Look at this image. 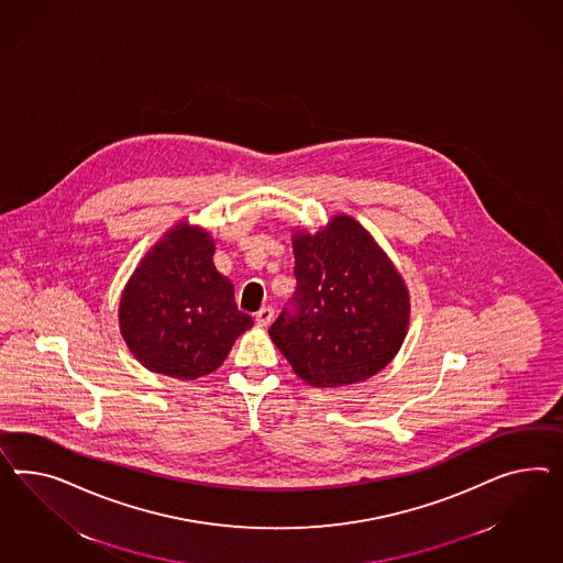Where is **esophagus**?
<instances>
[{"instance_id": "1", "label": "esophagus", "mask_w": 563, "mask_h": 563, "mask_svg": "<svg viewBox=\"0 0 563 563\" xmlns=\"http://www.w3.org/2000/svg\"><path fill=\"white\" fill-rule=\"evenodd\" d=\"M274 320V309L273 307H262L258 313H256V323H258L260 328H266L271 321Z\"/></svg>"}]
</instances>
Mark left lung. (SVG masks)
<instances>
[{
  "instance_id": "obj_1",
  "label": "left lung",
  "mask_w": 563,
  "mask_h": 563,
  "mask_svg": "<svg viewBox=\"0 0 563 563\" xmlns=\"http://www.w3.org/2000/svg\"><path fill=\"white\" fill-rule=\"evenodd\" d=\"M292 311L271 328L274 346L313 387L377 375L396 358L410 325V290L379 243L354 217L292 233Z\"/></svg>"
}]
</instances>
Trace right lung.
I'll return each mask as SVG.
<instances>
[{
  "label": "right lung",
  "instance_id": "add662e5",
  "mask_svg": "<svg viewBox=\"0 0 563 563\" xmlns=\"http://www.w3.org/2000/svg\"><path fill=\"white\" fill-rule=\"evenodd\" d=\"M207 229L180 221L139 262L124 285L119 325L141 365L174 379L217 371L254 320L235 305L233 285L213 264Z\"/></svg>",
  "mask_w": 563,
  "mask_h": 563
}]
</instances>
